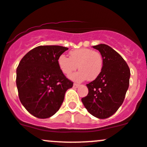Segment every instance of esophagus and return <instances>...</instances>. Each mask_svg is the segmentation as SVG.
Masks as SVG:
<instances>
[{"label":"esophagus","instance_id":"1","mask_svg":"<svg viewBox=\"0 0 147 147\" xmlns=\"http://www.w3.org/2000/svg\"><path fill=\"white\" fill-rule=\"evenodd\" d=\"M78 86H79V85H78V84H74V88H78Z\"/></svg>","mask_w":147,"mask_h":147}]
</instances>
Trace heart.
I'll use <instances>...</instances> for the list:
<instances>
[{"mask_svg":"<svg viewBox=\"0 0 147 147\" xmlns=\"http://www.w3.org/2000/svg\"><path fill=\"white\" fill-rule=\"evenodd\" d=\"M58 65L61 72L66 76L71 74L78 67L80 70L71 76L74 81H94L102 72L103 59L99 51L81 48L71 51L69 58L61 54L58 58Z\"/></svg>","mask_w":147,"mask_h":147,"instance_id":"b5f03b06","label":"heart"}]
</instances>
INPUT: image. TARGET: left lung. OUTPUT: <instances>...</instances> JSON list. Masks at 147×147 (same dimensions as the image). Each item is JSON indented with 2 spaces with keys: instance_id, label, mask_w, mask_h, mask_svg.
<instances>
[{
  "instance_id": "1",
  "label": "left lung",
  "mask_w": 147,
  "mask_h": 147,
  "mask_svg": "<svg viewBox=\"0 0 147 147\" xmlns=\"http://www.w3.org/2000/svg\"><path fill=\"white\" fill-rule=\"evenodd\" d=\"M93 47L102 54L103 66L99 76L86 84L88 93L81 101L92 115L105 119L115 113L123 102L130 70L124 59L108 45L100 44Z\"/></svg>"
}]
</instances>
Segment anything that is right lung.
<instances>
[{"label": "right lung", "mask_w": 147, "mask_h": 147, "mask_svg": "<svg viewBox=\"0 0 147 147\" xmlns=\"http://www.w3.org/2000/svg\"><path fill=\"white\" fill-rule=\"evenodd\" d=\"M68 50L57 45L39 46L27 53L16 71L20 100L34 117L45 119L55 114L65 93L73 86L60 70L58 58Z\"/></svg>", "instance_id": "add662e5"}]
</instances>
